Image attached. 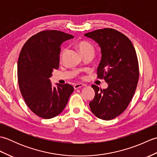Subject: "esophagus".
<instances>
[{"label":"esophagus","instance_id":"34e87169","mask_svg":"<svg viewBox=\"0 0 157 157\" xmlns=\"http://www.w3.org/2000/svg\"><path fill=\"white\" fill-rule=\"evenodd\" d=\"M86 86L85 84H76L73 86V88H74L75 90H76V89L83 87V86Z\"/></svg>","mask_w":157,"mask_h":157}]
</instances>
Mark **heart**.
Listing matches in <instances>:
<instances>
[{"mask_svg":"<svg viewBox=\"0 0 157 157\" xmlns=\"http://www.w3.org/2000/svg\"><path fill=\"white\" fill-rule=\"evenodd\" d=\"M77 47L79 49V51H80L82 55H92V56L94 54V51H95V48L94 46H93L91 43H90L87 41H80L77 43ZM66 51V48H63L61 52V54H60V56L62 57V56L64 55L65 52Z\"/></svg>","mask_w":157,"mask_h":157,"instance_id":"obj_1","label":"heart"}]
</instances>
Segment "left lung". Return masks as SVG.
Masks as SVG:
<instances>
[{
	"label": "left lung",
	"instance_id": "obj_1",
	"mask_svg": "<svg viewBox=\"0 0 157 157\" xmlns=\"http://www.w3.org/2000/svg\"><path fill=\"white\" fill-rule=\"evenodd\" d=\"M84 36L101 46L102 59L96 73L109 84L103 90L92 85L95 96L90 107L99 119L111 120L125 111L134 94L139 79L137 55L130 40L115 29H96Z\"/></svg>",
	"mask_w": 157,
	"mask_h": 157
}]
</instances>
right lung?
I'll return each mask as SVG.
<instances>
[{
	"mask_svg": "<svg viewBox=\"0 0 157 157\" xmlns=\"http://www.w3.org/2000/svg\"><path fill=\"white\" fill-rule=\"evenodd\" d=\"M73 38L61 31L46 29L29 38L20 52V92L29 109L40 117L51 119L60 114L74 90L69 84L53 87L49 79L52 71L59 67L61 44Z\"/></svg>",
	"mask_w": 157,
	"mask_h": 157,
	"instance_id": "add662e5",
	"label": "right lung"
}]
</instances>
